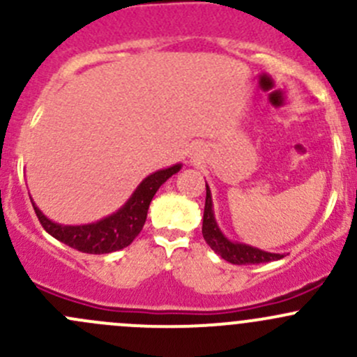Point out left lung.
Masks as SVG:
<instances>
[{
	"label": "left lung",
	"instance_id": "8db88e82",
	"mask_svg": "<svg viewBox=\"0 0 357 357\" xmlns=\"http://www.w3.org/2000/svg\"><path fill=\"white\" fill-rule=\"evenodd\" d=\"M207 195H205V208H204V225H202V235L207 245L212 248L218 255H221L225 261L231 262V264H261V262L278 261L283 257V254H271V252H264L261 248H255L245 243L231 242L222 235L219 229L218 222L214 219V211H212V197L208 185H205Z\"/></svg>",
	"mask_w": 357,
	"mask_h": 357
}]
</instances>
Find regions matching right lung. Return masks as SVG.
Here are the masks:
<instances>
[{
	"mask_svg": "<svg viewBox=\"0 0 357 357\" xmlns=\"http://www.w3.org/2000/svg\"><path fill=\"white\" fill-rule=\"evenodd\" d=\"M181 169V164H176L172 167L160 169V171L153 172V174L146 176L131 199L126 202L117 212L110 214L109 218H103L100 221L91 222V225L82 226H63L59 222H53L36 207V215H38L39 222L43 228L56 238L59 242L66 243V245L75 248L84 254H110V252L121 250V248L128 247L139 231L143 229V225L146 221V212H149L150 202L157 190L171 178L172 174ZM32 202V200H31Z\"/></svg>",
	"mask_w": 357,
	"mask_h": 357,
	"instance_id": "add662e5",
	"label": "right lung"
}]
</instances>
